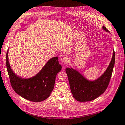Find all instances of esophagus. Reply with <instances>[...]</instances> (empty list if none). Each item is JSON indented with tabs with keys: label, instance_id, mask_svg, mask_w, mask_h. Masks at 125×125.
<instances>
[{
	"label": "esophagus",
	"instance_id": "1",
	"mask_svg": "<svg viewBox=\"0 0 125 125\" xmlns=\"http://www.w3.org/2000/svg\"><path fill=\"white\" fill-rule=\"evenodd\" d=\"M70 62V59L68 57H65L62 59V63L63 64L66 65L68 64Z\"/></svg>",
	"mask_w": 125,
	"mask_h": 125
}]
</instances>
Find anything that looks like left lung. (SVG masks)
<instances>
[{
    "label": "left lung",
    "instance_id": "8db88e82",
    "mask_svg": "<svg viewBox=\"0 0 125 125\" xmlns=\"http://www.w3.org/2000/svg\"><path fill=\"white\" fill-rule=\"evenodd\" d=\"M102 29L106 32L109 31L104 26ZM115 62V54L113 50L112 57L107 69L99 77L90 80L76 69L67 68V73L71 94L78 102H90L96 99L105 91L109 84Z\"/></svg>",
    "mask_w": 125,
    "mask_h": 125
}]
</instances>
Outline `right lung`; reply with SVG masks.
<instances>
[{"instance_id":"1","label":"right lung","mask_w":125,"mask_h":125,"mask_svg":"<svg viewBox=\"0 0 125 125\" xmlns=\"http://www.w3.org/2000/svg\"><path fill=\"white\" fill-rule=\"evenodd\" d=\"M9 50L6 54V67L10 84L15 92L31 102H42L48 98L54 89L57 74L62 69L58 57H54L47 61L35 76L22 78L13 71L9 61Z\"/></svg>"}]
</instances>
